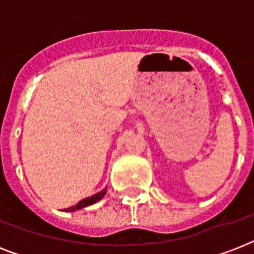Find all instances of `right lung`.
<instances>
[{"mask_svg":"<svg viewBox=\"0 0 254 254\" xmlns=\"http://www.w3.org/2000/svg\"><path fill=\"white\" fill-rule=\"evenodd\" d=\"M105 193H107V190H103L101 192H97L96 195L87 197V199H83V200L79 201L76 205H72V207H69V208H65L64 211H67V212H73V211H77V209L84 208V207H87V205L93 204V203H96V201H99L100 199H103Z\"/></svg>","mask_w":254,"mask_h":254,"instance_id":"1","label":"right lung"}]
</instances>
